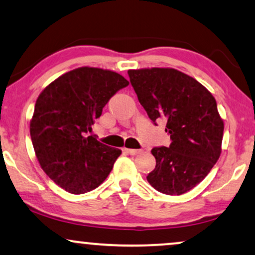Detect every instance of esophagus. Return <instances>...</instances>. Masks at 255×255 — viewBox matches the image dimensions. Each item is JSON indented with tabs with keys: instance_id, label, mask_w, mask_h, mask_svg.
<instances>
[{
	"instance_id": "obj_1",
	"label": "esophagus",
	"mask_w": 255,
	"mask_h": 255,
	"mask_svg": "<svg viewBox=\"0 0 255 255\" xmlns=\"http://www.w3.org/2000/svg\"><path fill=\"white\" fill-rule=\"evenodd\" d=\"M124 151L127 152V153H128V154H131V156H135V154H138V153H140V150H134V148H127L125 147L124 148Z\"/></svg>"
}]
</instances>
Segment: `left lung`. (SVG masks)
<instances>
[{"label":"left lung","instance_id":"obj_1","mask_svg":"<svg viewBox=\"0 0 255 255\" xmlns=\"http://www.w3.org/2000/svg\"><path fill=\"white\" fill-rule=\"evenodd\" d=\"M138 101L152 122L166 121L168 147H154L147 181L161 193L180 196L210 173L221 153L224 121L217 102L197 79L172 68L128 71Z\"/></svg>","mask_w":255,"mask_h":255}]
</instances>
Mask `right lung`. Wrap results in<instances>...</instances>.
Wrapping results in <instances>:
<instances>
[{
	"mask_svg": "<svg viewBox=\"0 0 255 255\" xmlns=\"http://www.w3.org/2000/svg\"><path fill=\"white\" fill-rule=\"evenodd\" d=\"M128 85L117 72L82 67L59 76L39 94L30 121L35 154L45 174L67 192L95 190L121 156L120 148L85 134L109 99Z\"/></svg>",
	"mask_w": 255,
	"mask_h": 255,
	"instance_id": "right-lung-1",
	"label": "right lung"
}]
</instances>
